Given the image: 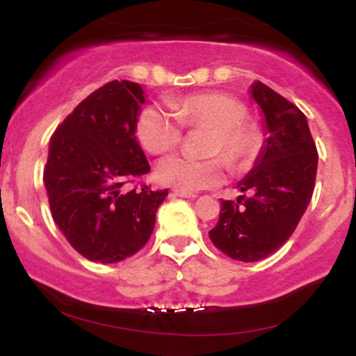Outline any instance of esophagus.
Returning a JSON list of instances; mask_svg holds the SVG:
<instances>
[{"mask_svg":"<svg viewBox=\"0 0 356 356\" xmlns=\"http://www.w3.org/2000/svg\"><path fill=\"white\" fill-rule=\"evenodd\" d=\"M172 195H175V197H186V199L197 197V194H194V192H182V191H174Z\"/></svg>","mask_w":356,"mask_h":356,"instance_id":"obj_1","label":"esophagus"}]
</instances>
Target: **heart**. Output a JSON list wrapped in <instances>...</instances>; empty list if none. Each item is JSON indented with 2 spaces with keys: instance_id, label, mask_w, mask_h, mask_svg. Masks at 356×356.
Masks as SVG:
<instances>
[{
  "instance_id": "heart-1",
  "label": "heart",
  "mask_w": 356,
  "mask_h": 356,
  "mask_svg": "<svg viewBox=\"0 0 356 356\" xmlns=\"http://www.w3.org/2000/svg\"><path fill=\"white\" fill-rule=\"evenodd\" d=\"M174 111L149 105L137 118V138L150 154H165L182 140V125L209 127V154H222L232 165H244L261 149V132L244 120V104L227 93L207 92L170 100ZM226 174L220 157L194 159L174 154L157 165L159 181L182 192H195L218 186Z\"/></svg>"
}]
</instances>
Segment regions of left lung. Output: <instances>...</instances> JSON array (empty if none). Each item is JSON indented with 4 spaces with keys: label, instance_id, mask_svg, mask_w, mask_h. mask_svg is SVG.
I'll list each match as a JSON object with an SVG mask.
<instances>
[{
    "label": "left lung",
    "instance_id": "1",
    "mask_svg": "<svg viewBox=\"0 0 356 356\" xmlns=\"http://www.w3.org/2000/svg\"><path fill=\"white\" fill-rule=\"evenodd\" d=\"M249 93L263 112L266 140L254 167L238 184L241 192L251 195L220 202L209 238L232 259L254 263L276 252L295 232L312 201L318 152L308 120L296 105L261 81H254Z\"/></svg>",
    "mask_w": 356,
    "mask_h": 356
}]
</instances>
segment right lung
Wrapping results in <instances>:
<instances>
[{
    "mask_svg": "<svg viewBox=\"0 0 356 356\" xmlns=\"http://www.w3.org/2000/svg\"><path fill=\"white\" fill-rule=\"evenodd\" d=\"M138 83L113 80L80 102L55 130L43 170L53 220L93 263H118L145 246L169 191L129 189L150 170L136 124Z\"/></svg>",
    "mask_w": 356,
    "mask_h": 356,
    "instance_id": "obj_1",
    "label": "right lung"
}]
</instances>
